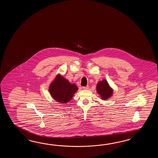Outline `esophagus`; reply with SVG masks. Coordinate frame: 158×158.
I'll return each mask as SVG.
<instances>
[{"label":"esophagus","instance_id":"obj_1","mask_svg":"<svg viewBox=\"0 0 158 158\" xmlns=\"http://www.w3.org/2000/svg\"><path fill=\"white\" fill-rule=\"evenodd\" d=\"M83 89H84V90H87V89H89V86H84V87H83Z\"/></svg>","mask_w":158,"mask_h":158}]
</instances>
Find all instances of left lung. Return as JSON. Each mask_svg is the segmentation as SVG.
<instances>
[{
	"instance_id": "8db88e82",
	"label": "left lung",
	"mask_w": 158,
	"mask_h": 158,
	"mask_svg": "<svg viewBox=\"0 0 158 158\" xmlns=\"http://www.w3.org/2000/svg\"><path fill=\"white\" fill-rule=\"evenodd\" d=\"M97 92L101 96V99L107 101L113 95L114 90L108 83L107 81L103 79L99 81L97 85Z\"/></svg>"
}]
</instances>
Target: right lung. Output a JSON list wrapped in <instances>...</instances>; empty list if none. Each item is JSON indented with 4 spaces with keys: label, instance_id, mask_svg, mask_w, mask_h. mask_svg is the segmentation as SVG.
Segmentation results:
<instances>
[{
    "label": "right lung",
    "instance_id": "add662e5",
    "mask_svg": "<svg viewBox=\"0 0 158 158\" xmlns=\"http://www.w3.org/2000/svg\"><path fill=\"white\" fill-rule=\"evenodd\" d=\"M77 90V86L75 84H71L60 74L56 76L48 87L51 97L61 104L67 103L71 101Z\"/></svg>",
    "mask_w": 158,
    "mask_h": 158
}]
</instances>
